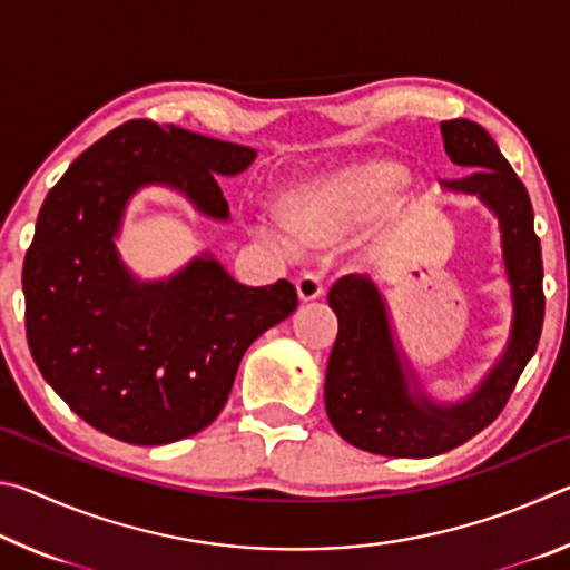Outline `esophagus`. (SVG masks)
Instances as JSON below:
<instances>
[{"mask_svg": "<svg viewBox=\"0 0 570 570\" xmlns=\"http://www.w3.org/2000/svg\"><path fill=\"white\" fill-rule=\"evenodd\" d=\"M296 294H298V302L308 304V302H316V298L324 294V286H322L320 278L312 276V274H306V276H302L296 282Z\"/></svg>", "mask_w": 570, "mask_h": 570, "instance_id": "1", "label": "esophagus"}]
</instances>
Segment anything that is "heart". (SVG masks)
I'll return each instance as SVG.
<instances>
[{
	"label": "heart",
	"mask_w": 570,
	"mask_h": 570,
	"mask_svg": "<svg viewBox=\"0 0 570 570\" xmlns=\"http://www.w3.org/2000/svg\"><path fill=\"white\" fill-rule=\"evenodd\" d=\"M407 183V168L366 158L298 178L276 193L272 210L294 246L314 250L377 220Z\"/></svg>",
	"instance_id": "b5f03b06"
}]
</instances>
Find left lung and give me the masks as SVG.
Instances as JSON below:
<instances>
[{
    "label": "left lung",
    "mask_w": 570,
    "mask_h": 570,
    "mask_svg": "<svg viewBox=\"0 0 570 570\" xmlns=\"http://www.w3.org/2000/svg\"><path fill=\"white\" fill-rule=\"evenodd\" d=\"M440 130L450 160L472 170L465 178L442 180V186L485 200L500 220L513 288V332L478 392L465 402L438 404L420 390L410 392L377 288L366 276H342L330 288L340 334L326 364L324 404L334 430L350 445L374 455L432 458L465 445L503 412L543 330V258L525 186L478 122L445 120Z\"/></svg>",
    "instance_id": "obj_1"
}]
</instances>
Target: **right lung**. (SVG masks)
<instances>
[{"instance_id":"right-lung-1","label":"right lung","mask_w":570,"mask_h":570,"mask_svg":"<svg viewBox=\"0 0 570 570\" xmlns=\"http://www.w3.org/2000/svg\"><path fill=\"white\" fill-rule=\"evenodd\" d=\"M254 148L130 120L72 160L47 193L22 268L32 360L75 414L130 445H166L218 417L240 356L298 304L296 288L244 286L200 256L168 282L138 284L112 236L140 186L168 183L228 218L216 176Z\"/></svg>"}]
</instances>
